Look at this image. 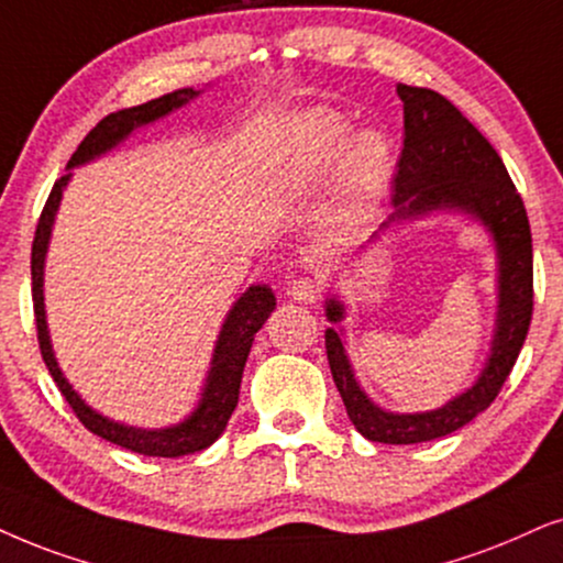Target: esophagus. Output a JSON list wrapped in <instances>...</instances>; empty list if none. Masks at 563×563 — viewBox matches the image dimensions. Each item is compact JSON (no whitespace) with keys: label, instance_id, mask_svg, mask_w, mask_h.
<instances>
[{"label":"esophagus","instance_id":"34e87169","mask_svg":"<svg viewBox=\"0 0 563 563\" xmlns=\"http://www.w3.org/2000/svg\"><path fill=\"white\" fill-rule=\"evenodd\" d=\"M288 294L298 303H314V301H319V296H322V286H319V280H314V277L303 275V277H296V280L290 283Z\"/></svg>","mask_w":563,"mask_h":563}]
</instances>
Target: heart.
Instances as JSON below:
<instances>
[{"mask_svg": "<svg viewBox=\"0 0 563 563\" xmlns=\"http://www.w3.org/2000/svg\"><path fill=\"white\" fill-rule=\"evenodd\" d=\"M347 137H351V126L340 119H322L314 124L309 147H306V166L311 174H327L338 166L340 155H343ZM345 181L355 197L368 199L379 195L384 184H387L389 168H393V151L389 142L376 132L361 134L358 140L347 147L345 155Z\"/></svg>", "mask_w": 563, "mask_h": 563, "instance_id": "1", "label": "heart"}]
</instances>
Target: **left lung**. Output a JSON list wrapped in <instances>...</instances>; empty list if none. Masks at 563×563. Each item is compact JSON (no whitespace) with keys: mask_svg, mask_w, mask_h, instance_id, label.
<instances>
[{"mask_svg":"<svg viewBox=\"0 0 563 563\" xmlns=\"http://www.w3.org/2000/svg\"><path fill=\"white\" fill-rule=\"evenodd\" d=\"M402 101V153L397 161L395 195L397 212L389 218H416L437 208H460L478 216L488 225L499 249V327L490 358L478 384L444 408L416 416L384 412L361 393L353 379L340 334L327 330L324 347L330 372L355 429L382 444H418L471 423L501 393L504 382L532 319V233L528 210L507 166L494 145L471 124L452 101L429 88L397 85ZM387 225V223H384ZM382 225V229H384ZM330 322H340L343 306L327 301Z\"/></svg>","mask_w":563,"mask_h":563,"instance_id":"obj_1","label":"left lung"}]
</instances>
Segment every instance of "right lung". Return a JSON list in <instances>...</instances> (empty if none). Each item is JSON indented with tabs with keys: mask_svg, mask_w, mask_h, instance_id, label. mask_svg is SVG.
<instances>
[{
	"mask_svg": "<svg viewBox=\"0 0 563 563\" xmlns=\"http://www.w3.org/2000/svg\"><path fill=\"white\" fill-rule=\"evenodd\" d=\"M191 96H197L195 90H174L166 96L153 98V101L132 106V109L109 113L101 119L92 130L85 134V140L77 145V151L69 158L67 168L80 166V163L96 158L117 145L119 140H124L134 126L153 122V119L166 117L168 111L179 109L181 103H187ZM69 174H64L62 179H56L52 195H48L44 210H41L38 225H35L33 249H31V277H33V314H35V332H38V347L44 355V364L52 374V379L59 387L64 400L69 402V408L77 416L85 429L98 433V437L111 441V444L124 446V450L147 454V457H184V454H195L208 450L220 433H223L225 423H229L233 408L239 402V389H241V374H244L249 347L254 343V334L260 332V327L267 322L269 311L275 309V296L267 286H252L244 296L239 298V303L233 306L229 319H225L223 332L218 338L216 358H212V368L208 376V387H205L202 402L195 410V416L187 421L174 426V429L163 431H140V429H126L109 421V418L98 416L96 410H90L85 405L67 379H64L59 366H56L52 343H48V330H46V317H44V257H46V244L48 233H52L54 212L59 208L62 189L67 184Z\"/></svg>",
	"mask_w": 563,
	"mask_h": 563,
	"instance_id": "add662e5",
	"label": "right lung"
}]
</instances>
